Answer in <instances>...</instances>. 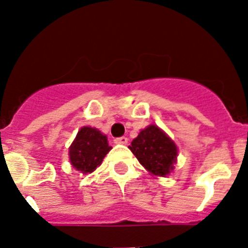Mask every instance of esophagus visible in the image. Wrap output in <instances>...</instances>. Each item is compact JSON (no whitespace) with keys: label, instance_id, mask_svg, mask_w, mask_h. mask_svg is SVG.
Listing matches in <instances>:
<instances>
[{"label":"esophagus","instance_id":"1","mask_svg":"<svg viewBox=\"0 0 248 248\" xmlns=\"http://www.w3.org/2000/svg\"><path fill=\"white\" fill-rule=\"evenodd\" d=\"M114 143H115V144H122V145H125V144L128 143V138H126V137L115 138V139H114Z\"/></svg>","mask_w":248,"mask_h":248}]
</instances>
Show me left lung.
<instances>
[{"instance_id": "obj_1", "label": "left lung", "mask_w": 248, "mask_h": 248, "mask_svg": "<svg viewBox=\"0 0 248 248\" xmlns=\"http://www.w3.org/2000/svg\"><path fill=\"white\" fill-rule=\"evenodd\" d=\"M129 149L150 174L165 177L174 170L177 157L176 145L154 124L140 131Z\"/></svg>"}]
</instances>
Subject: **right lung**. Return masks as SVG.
<instances>
[{"mask_svg":"<svg viewBox=\"0 0 248 248\" xmlns=\"http://www.w3.org/2000/svg\"><path fill=\"white\" fill-rule=\"evenodd\" d=\"M110 149L108 139L103 133L95 128L83 126L69 146V160L78 171L89 174L102 164Z\"/></svg>","mask_w":248,"mask_h":248,"instance_id":"obj_1","label":"right lung"}]
</instances>
